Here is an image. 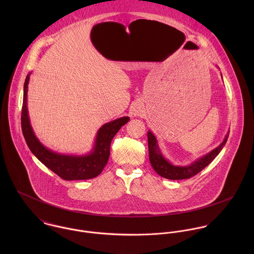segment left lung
Masks as SVG:
<instances>
[{
    "instance_id": "obj_1",
    "label": "left lung",
    "mask_w": 254,
    "mask_h": 254,
    "mask_svg": "<svg viewBox=\"0 0 254 254\" xmlns=\"http://www.w3.org/2000/svg\"><path fill=\"white\" fill-rule=\"evenodd\" d=\"M229 135L226 136L223 143L217 146L215 149L210 151L208 154L204 155L203 157L199 158L190 166H175L169 163L161 154L159 151L158 145L155 137L151 132H147V143H148V156L149 161L154 169V171L160 175L163 178L170 179V180H183V179H189L193 176H195L197 173H199L201 170H203L216 156L218 153L221 151L223 146L226 144L228 140Z\"/></svg>"
}]
</instances>
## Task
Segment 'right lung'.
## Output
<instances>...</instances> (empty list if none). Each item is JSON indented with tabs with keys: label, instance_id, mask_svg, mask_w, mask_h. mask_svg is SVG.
I'll list each match as a JSON object with an SVG mask.
<instances>
[{
	"label": "right lung",
	"instance_id": "obj_1",
	"mask_svg": "<svg viewBox=\"0 0 254 254\" xmlns=\"http://www.w3.org/2000/svg\"><path fill=\"white\" fill-rule=\"evenodd\" d=\"M29 74L26 76L21 109V129L26 144L37 158L54 173L66 181L87 180L100 175L109 161L110 143L119 129L129 121V117H121L105 124L98 132L94 150L87 156L62 155L47 149L38 141L30 125L27 112V88Z\"/></svg>",
	"mask_w": 254,
	"mask_h": 254
}]
</instances>
